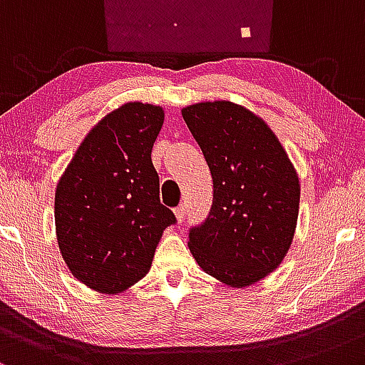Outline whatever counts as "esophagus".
I'll return each mask as SVG.
<instances>
[{
  "label": "esophagus",
  "instance_id": "esophagus-1",
  "mask_svg": "<svg viewBox=\"0 0 365 365\" xmlns=\"http://www.w3.org/2000/svg\"><path fill=\"white\" fill-rule=\"evenodd\" d=\"M174 215L175 219H178V222H181V220H184V217H186V207H184V205H179L174 210Z\"/></svg>",
  "mask_w": 365,
  "mask_h": 365
}]
</instances>
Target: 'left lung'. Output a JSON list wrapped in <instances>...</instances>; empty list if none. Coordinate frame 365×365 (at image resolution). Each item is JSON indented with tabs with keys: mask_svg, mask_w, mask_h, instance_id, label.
<instances>
[{
	"mask_svg": "<svg viewBox=\"0 0 365 365\" xmlns=\"http://www.w3.org/2000/svg\"><path fill=\"white\" fill-rule=\"evenodd\" d=\"M181 113L214 179L212 210L187 247L208 276L247 288L276 271L292 247L297 169L264 118L243 105L200 101Z\"/></svg>",
	"mask_w": 365,
	"mask_h": 365,
	"instance_id": "8db88e82",
	"label": "left lung"
}]
</instances>
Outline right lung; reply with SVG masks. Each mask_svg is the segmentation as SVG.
Wrapping results in <instances>:
<instances>
[{"mask_svg":"<svg viewBox=\"0 0 365 365\" xmlns=\"http://www.w3.org/2000/svg\"><path fill=\"white\" fill-rule=\"evenodd\" d=\"M162 106L128 101L86 134L55 191L61 259L84 286L103 294L146 276L175 217L158 198L151 148L163 125Z\"/></svg>","mask_w":365,"mask_h":365,"instance_id":"right-lung-1","label":"right lung"}]
</instances>
